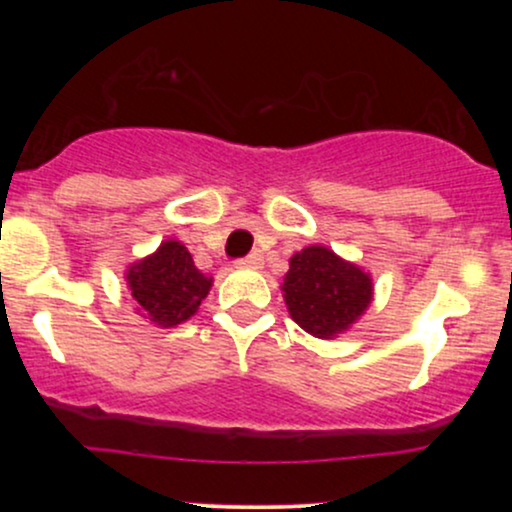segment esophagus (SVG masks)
<instances>
[{
    "label": "esophagus",
    "mask_w": 512,
    "mask_h": 512,
    "mask_svg": "<svg viewBox=\"0 0 512 512\" xmlns=\"http://www.w3.org/2000/svg\"><path fill=\"white\" fill-rule=\"evenodd\" d=\"M262 260H264L262 252L255 250V252H250L248 257H243V260H240V264H243V267H260Z\"/></svg>",
    "instance_id": "esophagus-1"
}]
</instances>
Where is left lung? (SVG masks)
Returning <instances> with one entry per match:
<instances>
[{
    "label": "left lung",
    "instance_id": "8db88e82",
    "mask_svg": "<svg viewBox=\"0 0 512 512\" xmlns=\"http://www.w3.org/2000/svg\"><path fill=\"white\" fill-rule=\"evenodd\" d=\"M284 301L305 332L332 339L349 330L373 301V279L330 248L310 245L291 257Z\"/></svg>",
    "mask_w": 512,
    "mask_h": 512
}]
</instances>
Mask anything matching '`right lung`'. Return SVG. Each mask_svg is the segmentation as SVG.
Here are the masks:
<instances>
[{"instance_id": "right-lung-1", "label": "right lung", "mask_w": 512, "mask_h": 512, "mask_svg": "<svg viewBox=\"0 0 512 512\" xmlns=\"http://www.w3.org/2000/svg\"><path fill=\"white\" fill-rule=\"evenodd\" d=\"M139 313L158 327H175L197 313L211 289L180 240H163L154 255L134 262L125 274Z\"/></svg>"}]
</instances>
